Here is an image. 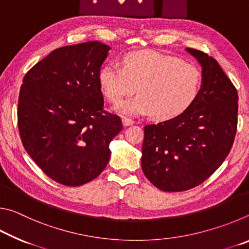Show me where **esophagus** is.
Wrapping results in <instances>:
<instances>
[{
    "label": "esophagus",
    "instance_id": "1",
    "mask_svg": "<svg viewBox=\"0 0 249 249\" xmlns=\"http://www.w3.org/2000/svg\"><path fill=\"white\" fill-rule=\"evenodd\" d=\"M122 123H123L124 126H128L132 125L134 123V121L132 119H128V117H123V119H122Z\"/></svg>",
    "mask_w": 249,
    "mask_h": 249
}]
</instances>
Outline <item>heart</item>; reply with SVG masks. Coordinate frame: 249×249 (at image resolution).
Here are the masks:
<instances>
[{"label": "heart", "instance_id": "heart-1", "mask_svg": "<svg viewBox=\"0 0 249 249\" xmlns=\"http://www.w3.org/2000/svg\"><path fill=\"white\" fill-rule=\"evenodd\" d=\"M122 64L123 68L109 62L99 72L101 90L113 103L140 92L116 105L121 114L153 113L156 119L170 120L182 114L200 92V70L176 57L147 50L127 53Z\"/></svg>", "mask_w": 249, "mask_h": 249}]
</instances>
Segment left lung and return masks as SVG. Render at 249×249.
I'll return each instance as SVG.
<instances>
[{"label":"left lung","instance_id":"1","mask_svg":"<svg viewBox=\"0 0 249 249\" xmlns=\"http://www.w3.org/2000/svg\"><path fill=\"white\" fill-rule=\"evenodd\" d=\"M202 67L199 94L178 116L145 126L142 169L155 187L180 192L201 184L224 161L237 129L238 94L218 62L187 48Z\"/></svg>","mask_w":249,"mask_h":249}]
</instances>
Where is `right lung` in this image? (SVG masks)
<instances>
[{"instance_id": "obj_1", "label": "right lung", "mask_w": 249, "mask_h": 249, "mask_svg": "<svg viewBox=\"0 0 249 249\" xmlns=\"http://www.w3.org/2000/svg\"><path fill=\"white\" fill-rule=\"evenodd\" d=\"M107 45L92 40L54 49L25 74L18 107L27 154L49 178L78 187L107 167L123 125L103 109L99 72Z\"/></svg>"}]
</instances>
